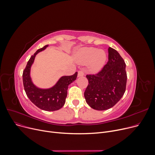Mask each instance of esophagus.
I'll use <instances>...</instances> for the list:
<instances>
[{
    "mask_svg": "<svg viewBox=\"0 0 155 155\" xmlns=\"http://www.w3.org/2000/svg\"><path fill=\"white\" fill-rule=\"evenodd\" d=\"M84 75V72L83 71H78V77H81V76H83Z\"/></svg>",
    "mask_w": 155,
    "mask_h": 155,
    "instance_id": "1",
    "label": "esophagus"
}]
</instances>
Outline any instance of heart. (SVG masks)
Returning a JSON list of instances; mask_svg holds the SVG:
<instances>
[{
	"instance_id": "heart-1",
	"label": "heart",
	"mask_w": 155,
	"mask_h": 155,
	"mask_svg": "<svg viewBox=\"0 0 155 155\" xmlns=\"http://www.w3.org/2000/svg\"><path fill=\"white\" fill-rule=\"evenodd\" d=\"M78 56L82 63H88V69L93 73H96L103 69L107 59L104 51L94 48L81 49L78 52Z\"/></svg>"
}]
</instances>
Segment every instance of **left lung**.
<instances>
[{
    "instance_id": "obj_1",
    "label": "left lung",
    "mask_w": 155,
    "mask_h": 155,
    "mask_svg": "<svg viewBox=\"0 0 155 155\" xmlns=\"http://www.w3.org/2000/svg\"><path fill=\"white\" fill-rule=\"evenodd\" d=\"M108 62L94 75H87L89 84L84 92L88 105L98 111L114 106L123 97L126 89V64L115 49L108 48Z\"/></svg>"
}]
</instances>
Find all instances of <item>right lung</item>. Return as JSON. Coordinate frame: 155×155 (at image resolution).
<instances>
[{"mask_svg": "<svg viewBox=\"0 0 155 155\" xmlns=\"http://www.w3.org/2000/svg\"><path fill=\"white\" fill-rule=\"evenodd\" d=\"M49 45H45L42 48L36 51L27 62V66L23 71V84L25 93L31 101L42 110L54 111L59 110L65 104L69 85L74 81L78 72L72 76H64L59 78L52 87L46 89L36 86L31 77V69L37 54L45 50Z\"/></svg>", "mask_w": 155, "mask_h": 155, "instance_id": "obj_1", "label": "right lung"}]
</instances>
